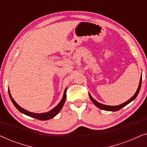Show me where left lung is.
Segmentation results:
<instances>
[{
    "label": "left lung",
    "instance_id": "obj_1",
    "mask_svg": "<svg viewBox=\"0 0 147 147\" xmlns=\"http://www.w3.org/2000/svg\"><path fill=\"white\" fill-rule=\"evenodd\" d=\"M141 83H142V76L141 78H140V82H139V85H138V89L136 90V93L134 94V95L132 96V97L130 98L128 100V101H126V102H124V103L122 104H120V105L118 106H108V105H104V104H102L101 103H99V102L96 101L92 97L91 95H90V94H89V96H90V100H92V102L95 104V105L98 107L100 109L102 110H106V111H112V112H115V111H118V110H119L120 109H121L122 108L124 107V106L127 105L130 103V102H131L132 100H134L135 98H136V96H138V93H139L140 92V87H141Z\"/></svg>",
    "mask_w": 147,
    "mask_h": 147
}]
</instances>
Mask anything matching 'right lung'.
Listing matches in <instances>:
<instances>
[{
	"label": "right lung",
	"mask_w": 147,
	"mask_h": 147,
	"mask_svg": "<svg viewBox=\"0 0 147 147\" xmlns=\"http://www.w3.org/2000/svg\"><path fill=\"white\" fill-rule=\"evenodd\" d=\"M66 90H67V88H65V91H64L63 93V96L62 98V99L59 104H57V106H55L53 109H52L51 110H50L48 112H45V113H41V114H37V113H33V112H29L27 110H26L25 109H23V108H21V106L18 105L13 98H12V96L11 93H10V91L9 90V94L10 96V98H11L12 102L13 104L15 105V106L17 108V109L19 110V112H21V113H23L25 115H27L30 116V117L36 118V119L40 120H49L51 118H53L54 116H55L57 114L59 113V112L61 110V109L63 107L64 103H65V101L66 100Z\"/></svg>",
	"instance_id": "obj_1"
}]
</instances>
